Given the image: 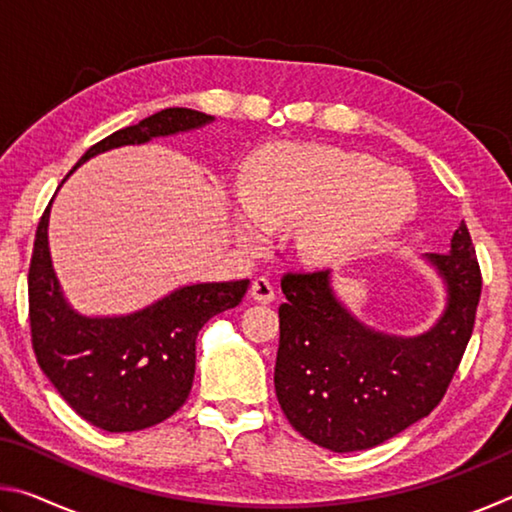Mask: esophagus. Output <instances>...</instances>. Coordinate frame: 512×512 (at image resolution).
I'll use <instances>...</instances> for the list:
<instances>
[{
  "label": "esophagus",
  "instance_id": "1",
  "mask_svg": "<svg viewBox=\"0 0 512 512\" xmlns=\"http://www.w3.org/2000/svg\"><path fill=\"white\" fill-rule=\"evenodd\" d=\"M250 296H253V300L257 302H273L275 300V289L273 284L266 280V277H257V280L253 282V287H250Z\"/></svg>",
  "mask_w": 512,
  "mask_h": 512
}]
</instances>
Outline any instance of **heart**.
I'll return each instance as SVG.
<instances>
[{
	"label": "heart",
	"instance_id": "heart-1",
	"mask_svg": "<svg viewBox=\"0 0 512 512\" xmlns=\"http://www.w3.org/2000/svg\"><path fill=\"white\" fill-rule=\"evenodd\" d=\"M241 203L275 230L296 229L302 257L341 266L400 228L413 207V187L400 171L368 155L320 144H280L259 151L239 180ZM255 241V225L241 223Z\"/></svg>",
	"mask_w": 512,
	"mask_h": 512
}]
</instances>
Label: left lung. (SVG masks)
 <instances>
[{"instance_id":"obj_1","label":"left lung","mask_w":512,"mask_h":512,"mask_svg":"<svg viewBox=\"0 0 512 512\" xmlns=\"http://www.w3.org/2000/svg\"><path fill=\"white\" fill-rule=\"evenodd\" d=\"M424 257L443 277L447 305L429 332L406 339L354 318L329 287V271L282 277L275 395L311 443L339 454L377 447L443 400L472 336L481 268L465 223L449 253Z\"/></svg>"}]
</instances>
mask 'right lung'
Wrapping results in <instances>:
<instances>
[{
    "mask_svg": "<svg viewBox=\"0 0 512 512\" xmlns=\"http://www.w3.org/2000/svg\"><path fill=\"white\" fill-rule=\"evenodd\" d=\"M210 121L214 117L189 108L160 110L90 146L76 167L117 146L194 131ZM49 207L38 223L29 266L38 366L60 397L103 431H140L171 418L192 391L198 332L212 316L237 307L250 280L192 284L128 316H83L65 300L51 266Z\"/></svg>",
    "mask_w": 512,
    "mask_h": 512,
    "instance_id": "add662e5",
    "label": "right lung"
}]
</instances>
